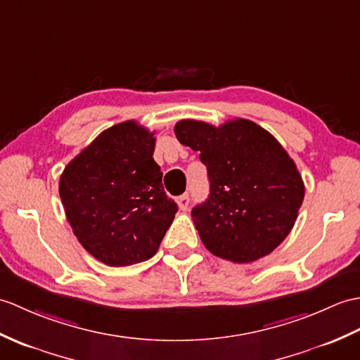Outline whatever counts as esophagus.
Segmentation results:
<instances>
[{
    "label": "esophagus",
    "mask_w": 360,
    "mask_h": 360,
    "mask_svg": "<svg viewBox=\"0 0 360 360\" xmlns=\"http://www.w3.org/2000/svg\"><path fill=\"white\" fill-rule=\"evenodd\" d=\"M188 204H190V196H188V193H186V195H182V196L178 198V205H179L181 210H187Z\"/></svg>",
    "instance_id": "1"
}]
</instances>
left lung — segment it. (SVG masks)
Masks as SVG:
<instances>
[{
  "mask_svg": "<svg viewBox=\"0 0 360 360\" xmlns=\"http://www.w3.org/2000/svg\"><path fill=\"white\" fill-rule=\"evenodd\" d=\"M174 135L200 152L207 167L210 195L191 218L208 252L248 264L279 247L297 219L305 187L278 139L240 118L219 127L182 120Z\"/></svg>",
  "mask_w": 360,
  "mask_h": 360,
  "instance_id": "8db88e82",
  "label": "left lung"
}]
</instances>
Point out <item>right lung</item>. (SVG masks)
Listing matches in <instances>:
<instances>
[{
	"label": "right lung",
	"instance_id": "add662e5",
	"mask_svg": "<svg viewBox=\"0 0 360 360\" xmlns=\"http://www.w3.org/2000/svg\"><path fill=\"white\" fill-rule=\"evenodd\" d=\"M153 135L136 121L116 124L61 174L67 221L81 245L105 265L127 266L155 256L178 212L153 160Z\"/></svg>",
	"mask_w": 360,
	"mask_h": 360
}]
</instances>
